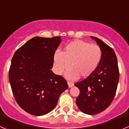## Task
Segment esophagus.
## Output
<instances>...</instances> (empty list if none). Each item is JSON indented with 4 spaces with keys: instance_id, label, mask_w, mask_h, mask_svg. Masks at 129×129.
<instances>
[{
    "instance_id": "34e87169",
    "label": "esophagus",
    "mask_w": 129,
    "mask_h": 129,
    "mask_svg": "<svg viewBox=\"0 0 129 129\" xmlns=\"http://www.w3.org/2000/svg\"><path fill=\"white\" fill-rule=\"evenodd\" d=\"M68 86H69V88L72 87V86L74 85V83H71L70 81H68Z\"/></svg>"
}]
</instances>
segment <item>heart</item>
I'll return each instance as SVG.
<instances>
[{
    "label": "heart",
    "instance_id": "obj_1",
    "mask_svg": "<svg viewBox=\"0 0 129 129\" xmlns=\"http://www.w3.org/2000/svg\"><path fill=\"white\" fill-rule=\"evenodd\" d=\"M102 50L96 44L76 40L68 43L62 52H56L53 57L55 72L62 74L68 68L66 74L69 79H75L81 76L86 78L92 75L100 65L102 59Z\"/></svg>",
    "mask_w": 129,
    "mask_h": 129
}]
</instances>
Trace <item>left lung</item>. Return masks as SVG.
I'll use <instances>...</instances> for the list:
<instances>
[{
	"label": "left lung",
	"instance_id": "8db88e82",
	"mask_svg": "<svg viewBox=\"0 0 129 129\" xmlns=\"http://www.w3.org/2000/svg\"><path fill=\"white\" fill-rule=\"evenodd\" d=\"M102 50L100 65L89 77L74 84L80 93L76 99L79 109L86 114L100 113L111 104L119 82L118 60L113 49L100 39L90 36Z\"/></svg>",
	"mask_w": 129,
	"mask_h": 129
}]
</instances>
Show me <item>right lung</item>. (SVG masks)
<instances>
[{
    "label": "right lung",
    "instance_id": "right-lung-1",
    "mask_svg": "<svg viewBox=\"0 0 129 129\" xmlns=\"http://www.w3.org/2000/svg\"><path fill=\"white\" fill-rule=\"evenodd\" d=\"M61 37H35L19 48L11 59L9 81L17 103L35 116L52 111L68 88L67 81L51 70Z\"/></svg>",
    "mask_w": 129,
    "mask_h": 129
}]
</instances>
